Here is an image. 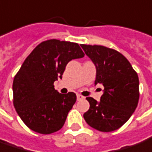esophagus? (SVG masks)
<instances>
[{"instance_id":"esophagus-1","label":"esophagus","mask_w":152,"mask_h":152,"mask_svg":"<svg viewBox=\"0 0 152 152\" xmlns=\"http://www.w3.org/2000/svg\"><path fill=\"white\" fill-rule=\"evenodd\" d=\"M76 98H77V101H80V100H81V99H83L84 97H83V96H81V95H80V94H77V95H76Z\"/></svg>"}]
</instances>
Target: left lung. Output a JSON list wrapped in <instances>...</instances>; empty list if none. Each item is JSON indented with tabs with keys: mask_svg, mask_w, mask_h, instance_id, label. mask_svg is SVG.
Masks as SVG:
<instances>
[{
	"mask_svg": "<svg viewBox=\"0 0 152 152\" xmlns=\"http://www.w3.org/2000/svg\"><path fill=\"white\" fill-rule=\"evenodd\" d=\"M81 46L96 66L95 84L100 83L104 87L99 102L86 97L90 107L83 117L97 130H116L128 121L138 105V75L129 60L117 50L102 45Z\"/></svg>",
	"mask_w": 152,
	"mask_h": 152,
	"instance_id": "obj_1",
	"label": "left lung"
}]
</instances>
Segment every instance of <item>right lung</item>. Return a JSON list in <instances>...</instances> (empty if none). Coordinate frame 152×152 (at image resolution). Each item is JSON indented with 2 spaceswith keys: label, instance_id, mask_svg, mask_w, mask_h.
I'll return each mask as SVG.
<instances>
[{
  "label": "right lung",
  "instance_id": "obj_1",
  "mask_svg": "<svg viewBox=\"0 0 152 152\" xmlns=\"http://www.w3.org/2000/svg\"><path fill=\"white\" fill-rule=\"evenodd\" d=\"M84 55L76 43L50 39L37 45L24 60L14 77L13 105L30 129L48 134L63 127L76 95L58 92L54 82L62 78L69 61Z\"/></svg>",
  "mask_w": 152,
  "mask_h": 152
}]
</instances>
